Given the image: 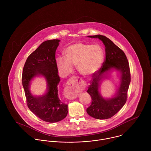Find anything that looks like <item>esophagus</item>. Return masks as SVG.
I'll list each match as a JSON object with an SVG mask.
<instances>
[{"label":"esophagus","mask_w":151,"mask_h":151,"mask_svg":"<svg viewBox=\"0 0 151 151\" xmlns=\"http://www.w3.org/2000/svg\"><path fill=\"white\" fill-rule=\"evenodd\" d=\"M78 78L73 77L67 83L65 88L64 94L65 98L68 99H74L77 98L78 92L80 90V86L78 84Z\"/></svg>","instance_id":"34e87169"}]
</instances>
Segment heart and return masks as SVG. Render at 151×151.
Segmentation results:
<instances>
[{
  "label": "heart",
  "mask_w": 151,
  "mask_h": 151,
  "mask_svg": "<svg viewBox=\"0 0 151 151\" xmlns=\"http://www.w3.org/2000/svg\"><path fill=\"white\" fill-rule=\"evenodd\" d=\"M65 57L56 59L59 70L64 74L73 71V66L83 76H89L95 73L104 60V50L99 45L83 42L73 43L64 50Z\"/></svg>",
  "instance_id": "heart-1"
}]
</instances>
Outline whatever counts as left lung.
Listing matches in <instances>:
<instances>
[{
	"label": "left lung",
	"mask_w": 151,
	"mask_h": 151,
	"mask_svg": "<svg viewBox=\"0 0 151 151\" xmlns=\"http://www.w3.org/2000/svg\"><path fill=\"white\" fill-rule=\"evenodd\" d=\"M98 38L105 46V60L101 68L92 75L87 92L92 98L91 105L86 109L87 113L96 119H107L116 114L127 101V91L131 81L129 64L124 52L111 40L104 35L88 36ZM114 68L120 71L121 85L115 96L111 99H105L99 92L100 84L105 75Z\"/></svg>",
	"instance_id": "8db88e82"
}]
</instances>
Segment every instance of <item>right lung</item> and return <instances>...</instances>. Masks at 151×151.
Masks as SVG:
<instances>
[{
    "label": "right lung",
    "instance_id": "add662e5",
    "mask_svg": "<svg viewBox=\"0 0 151 151\" xmlns=\"http://www.w3.org/2000/svg\"><path fill=\"white\" fill-rule=\"evenodd\" d=\"M59 40H47L41 43L27 58L24 65L22 83L29 110L45 122L56 123L64 119L68 105L59 98L58 86L60 81L55 59ZM46 79L47 91L42 96H34L30 92V81L37 76Z\"/></svg>",
    "mask_w": 151,
    "mask_h": 151
}]
</instances>
